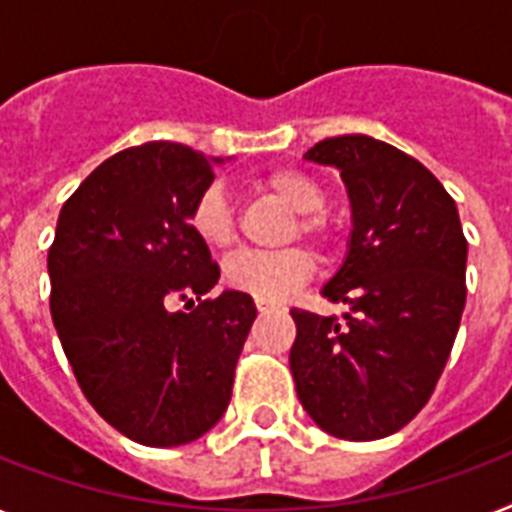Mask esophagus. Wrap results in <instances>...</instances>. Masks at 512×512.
Listing matches in <instances>:
<instances>
[{
  "label": "esophagus",
  "instance_id": "1",
  "mask_svg": "<svg viewBox=\"0 0 512 512\" xmlns=\"http://www.w3.org/2000/svg\"><path fill=\"white\" fill-rule=\"evenodd\" d=\"M257 310H260V313H270V310H273V305H270V302H265V299H257Z\"/></svg>",
  "mask_w": 512,
  "mask_h": 512
}]
</instances>
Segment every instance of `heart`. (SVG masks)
<instances>
[{"label": "heart", "instance_id": "1", "mask_svg": "<svg viewBox=\"0 0 512 512\" xmlns=\"http://www.w3.org/2000/svg\"><path fill=\"white\" fill-rule=\"evenodd\" d=\"M268 194L297 210L289 236H305L315 244L331 242V220L326 218V189L297 168H276L260 181ZM189 226L199 242L213 252H226L236 242V213L223 186L210 184L199 191L189 213ZM315 273V255L307 247L281 252H239L226 263V284L236 292L265 302H281Z\"/></svg>", "mask_w": 512, "mask_h": 512}]
</instances>
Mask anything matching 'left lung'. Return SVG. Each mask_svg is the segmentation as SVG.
<instances>
[{
    "mask_svg": "<svg viewBox=\"0 0 512 512\" xmlns=\"http://www.w3.org/2000/svg\"><path fill=\"white\" fill-rule=\"evenodd\" d=\"M305 160L342 170L352 239L328 302L344 323L294 307L289 352L297 397L323 431L371 442L431 400L465 307L468 242L455 199L426 165L363 134L334 136Z\"/></svg>",
    "mask_w": 512,
    "mask_h": 512,
    "instance_id": "left-lung-1",
    "label": "left lung"
}]
</instances>
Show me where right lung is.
<instances>
[{
	"mask_svg": "<svg viewBox=\"0 0 512 512\" xmlns=\"http://www.w3.org/2000/svg\"><path fill=\"white\" fill-rule=\"evenodd\" d=\"M210 184L213 165L186 144L128 147L70 194L49 247V310L83 397L147 447L220 421L257 318L249 294L205 297L220 268L189 213ZM176 298L189 314L169 313Z\"/></svg>",
	"mask_w": 512,
	"mask_h": 512,
	"instance_id": "obj_1",
	"label": "right lung"
}]
</instances>
